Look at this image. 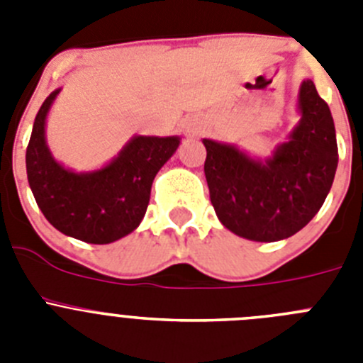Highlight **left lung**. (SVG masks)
<instances>
[{
  "mask_svg": "<svg viewBox=\"0 0 363 363\" xmlns=\"http://www.w3.org/2000/svg\"><path fill=\"white\" fill-rule=\"evenodd\" d=\"M300 125L269 162L203 140L205 178L216 216L255 242L289 238L309 223L331 191L338 167L335 121L311 79L300 89Z\"/></svg>",
  "mask_w": 363,
  "mask_h": 363,
  "instance_id": "8db88e82",
  "label": "left lung"
}]
</instances>
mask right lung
Masks as SVG:
<instances>
[{"mask_svg":"<svg viewBox=\"0 0 363 363\" xmlns=\"http://www.w3.org/2000/svg\"><path fill=\"white\" fill-rule=\"evenodd\" d=\"M60 91L40 107L27 145V178L43 216L60 233L86 243H111L133 233L149 205L154 176L178 149V138L136 136L101 171L76 174L50 156L45 116Z\"/></svg>","mask_w":363,"mask_h":363,"instance_id":"obj_1","label":"right lung"}]
</instances>
